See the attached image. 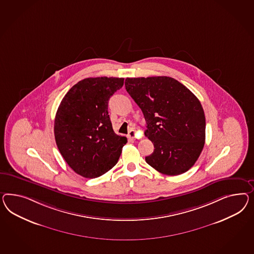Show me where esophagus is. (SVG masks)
Returning a JSON list of instances; mask_svg holds the SVG:
<instances>
[{"label": "esophagus", "mask_w": 254, "mask_h": 254, "mask_svg": "<svg viewBox=\"0 0 254 254\" xmlns=\"http://www.w3.org/2000/svg\"><path fill=\"white\" fill-rule=\"evenodd\" d=\"M137 136V134H136V131L134 130V129H130L129 132H128V135H127V137L131 138V139H133V138H135Z\"/></svg>", "instance_id": "obj_1"}]
</instances>
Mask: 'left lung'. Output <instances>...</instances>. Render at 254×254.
<instances>
[{
	"instance_id": "obj_1",
	"label": "left lung",
	"mask_w": 254,
	"mask_h": 254,
	"mask_svg": "<svg viewBox=\"0 0 254 254\" xmlns=\"http://www.w3.org/2000/svg\"><path fill=\"white\" fill-rule=\"evenodd\" d=\"M126 89L141 109L154 146L146 163L167 176L188 171L205 142V116L199 99L169 76L127 77Z\"/></svg>"
}]
</instances>
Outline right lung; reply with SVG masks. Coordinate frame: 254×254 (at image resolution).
<instances>
[{
  "mask_svg": "<svg viewBox=\"0 0 254 254\" xmlns=\"http://www.w3.org/2000/svg\"><path fill=\"white\" fill-rule=\"evenodd\" d=\"M123 77H89L63 98L55 120L58 150L74 171L95 179L117 165L126 137L113 129L108 115L111 96L123 87Z\"/></svg>",
  "mask_w": 254,
  "mask_h": 254,
  "instance_id": "add662e5",
  "label": "right lung"
}]
</instances>
